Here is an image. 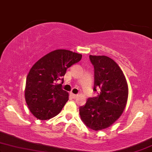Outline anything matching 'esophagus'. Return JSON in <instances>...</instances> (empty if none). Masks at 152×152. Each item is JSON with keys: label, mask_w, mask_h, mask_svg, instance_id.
<instances>
[{"label": "esophagus", "mask_w": 152, "mask_h": 152, "mask_svg": "<svg viewBox=\"0 0 152 152\" xmlns=\"http://www.w3.org/2000/svg\"><path fill=\"white\" fill-rule=\"evenodd\" d=\"M71 96H72V97L73 98H74V99H75V98H77V96H78V95H76V94H71Z\"/></svg>", "instance_id": "obj_1"}]
</instances>
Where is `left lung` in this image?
<instances>
[{
    "mask_svg": "<svg viewBox=\"0 0 152 152\" xmlns=\"http://www.w3.org/2000/svg\"><path fill=\"white\" fill-rule=\"evenodd\" d=\"M94 67V91L98 96L89 98L79 110L85 125L94 131L110 127L123 114L129 89L123 71L114 60L106 56H89Z\"/></svg>",
    "mask_w": 152,
    "mask_h": 152,
    "instance_id": "obj_1",
    "label": "left lung"
}]
</instances>
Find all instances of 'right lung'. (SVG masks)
Returning a JSON list of instances; mask_svg holds the SVG:
<instances>
[{
	"instance_id": "add662e5",
	"label": "right lung",
	"mask_w": 152,
	"mask_h": 152,
	"mask_svg": "<svg viewBox=\"0 0 152 152\" xmlns=\"http://www.w3.org/2000/svg\"><path fill=\"white\" fill-rule=\"evenodd\" d=\"M82 54L67 50L52 51L38 60L27 76L25 98L36 118L45 121L59 114L69 100V94L57 80L65 76L67 68L80 61Z\"/></svg>"
}]
</instances>
